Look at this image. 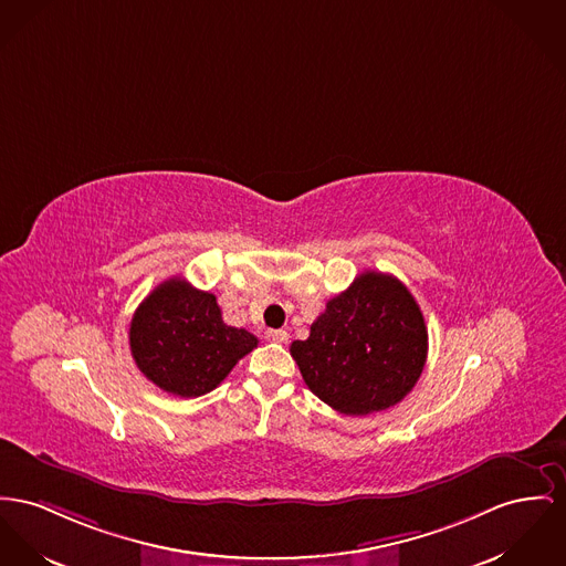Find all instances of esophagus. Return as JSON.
I'll list each match as a JSON object with an SVG mask.
<instances>
[{
	"label": "esophagus",
	"mask_w": 566,
	"mask_h": 566,
	"mask_svg": "<svg viewBox=\"0 0 566 566\" xmlns=\"http://www.w3.org/2000/svg\"><path fill=\"white\" fill-rule=\"evenodd\" d=\"M265 339L274 340V343H285V340L290 339V335H287V331H283V328H270V331H265Z\"/></svg>",
	"instance_id": "obj_1"
}]
</instances>
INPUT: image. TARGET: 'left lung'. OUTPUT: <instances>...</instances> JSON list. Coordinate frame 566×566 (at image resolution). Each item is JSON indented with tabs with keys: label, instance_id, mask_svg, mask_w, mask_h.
Segmentation results:
<instances>
[{
	"label": "left lung",
	"instance_id": "1",
	"mask_svg": "<svg viewBox=\"0 0 566 566\" xmlns=\"http://www.w3.org/2000/svg\"><path fill=\"white\" fill-rule=\"evenodd\" d=\"M292 358L313 395L340 415H374L399 403L422 374L427 326L410 290L367 270L326 302Z\"/></svg>",
	"mask_w": 566,
	"mask_h": 566
}]
</instances>
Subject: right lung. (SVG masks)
<instances>
[{"label":"right lung","mask_w":566,"mask_h":566,"mask_svg":"<svg viewBox=\"0 0 566 566\" xmlns=\"http://www.w3.org/2000/svg\"><path fill=\"white\" fill-rule=\"evenodd\" d=\"M128 340L139 371L176 397L214 390L260 343L249 331L227 326L217 296L182 276L163 281L137 306Z\"/></svg>","instance_id":"obj_1"}]
</instances>
